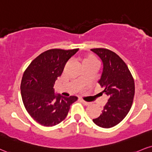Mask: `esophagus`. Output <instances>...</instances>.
<instances>
[{
  "label": "esophagus",
  "instance_id": "obj_1",
  "mask_svg": "<svg viewBox=\"0 0 152 152\" xmlns=\"http://www.w3.org/2000/svg\"><path fill=\"white\" fill-rule=\"evenodd\" d=\"M81 101L82 102V103H83L84 105H90V104H91V103H89V102H86V101H85V100H81Z\"/></svg>",
  "mask_w": 152,
  "mask_h": 152
}]
</instances>
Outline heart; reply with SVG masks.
Listing matches in <instances>:
<instances>
[{
	"mask_svg": "<svg viewBox=\"0 0 152 152\" xmlns=\"http://www.w3.org/2000/svg\"><path fill=\"white\" fill-rule=\"evenodd\" d=\"M81 61L83 66L88 65H97V63H98L96 58L92 54H88V55L83 56L82 58Z\"/></svg>",
	"mask_w": 152,
	"mask_h": 152,
	"instance_id": "1",
	"label": "heart"
}]
</instances>
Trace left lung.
Returning a JSON list of instances; mask_svg holds the SVG:
<instances>
[{
	"label": "left lung",
	"mask_w": 152,
	"mask_h": 152,
	"mask_svg": "<svg viewBox=\"0 0 152 152\" xmlns=\"http://www.w3.org/2000/svg\"><path fill=\"white\" fill-rule=\"evenodd\" d=\"M99 56L103 69L98 83L108 97L100 115L93 121L103 128L120 123L129 113L134 96V82L128 67L115 53L107 49H91Z\"/></svg>",
	"instance_id": "1"
}]
</instances>
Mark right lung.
Masks as SVG:
<instances>
[{"instance_id":"right-lung-1","label":"right lung","mask_w":152,"mask_h":152,"mask_svg":"<svg viewBox=\"0 0 152 152\" xmlns=\"http://www.w3.org/2000/svg\"><path fill=\"white\" fill-rule=\"evenodd\" d=\"M78 49H49L31 62L21 81V95L27 113L37 122L45 127L60 123L68 114L76 96L64 97L56 94L53 86L61 76L67 61Z\"/></svg>"}]
</instances>
